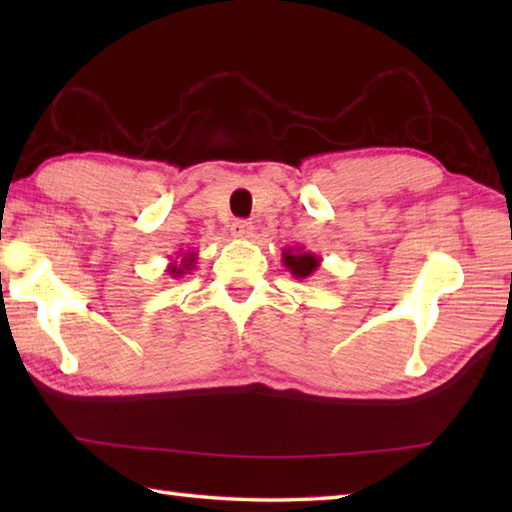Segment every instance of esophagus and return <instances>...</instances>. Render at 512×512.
Wrapping results in <instances>:
<instances>
[{"label": "esophagus", "mask_w": 512, "mask_h": 512, "mask_svg": "<svg viewBox=\"0 0 512 512\" xmlns=\"http://www.w3.org/2000/svg\"><path fill=\"white\" fill-rule=\"evenodd\" d=\"M253 223H248V221H235L230 225V232H232V237H237V239H250L253 237Z\"/></svg>", "instance_id": "esophagus-1"}]
</instances>
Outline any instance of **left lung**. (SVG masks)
Returning a JSON list of instances; mask_svg holds the SVG:
<instances>
[{
    "label": "left lung",
    "instance_id": "obj_1",
    "mask_svg": "<svg viewBox=\"0 0 512 512\" xmlns=\"http://www.w3.org/2000/svg\"><path fill=\"white\" fill-rule=\"evenodd\" d=\"M282 264L287 266L293 277L298 280H307V277L314 275L320 266V257L314 253H307L302 248H284L282 253Z\"/></svg>",
    "mask_w": 512,
    "mask_h": 512
}]
</instances>
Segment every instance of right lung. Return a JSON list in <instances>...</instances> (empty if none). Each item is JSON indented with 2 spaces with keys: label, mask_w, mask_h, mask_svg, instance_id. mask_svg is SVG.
Returning <instances> with one entry per match:
<instances>
[{
  "label": "right lung",
  "mask_w": 512,
  "mask_h": 512,
  "mask_svg": "<svg viewBox=\"0 0 512 512\" xmlns=\"http://www.w3.org/2000/svg\"><path fill=\"white\" fill-rule=\"evenodd\" d=\"M196 253H185L183 257H176V259H171V264L167 266V273L171 275V277H183L185 273H189V271H194V266H196Z\"/></svg>",
  "instance_id": "1"
}]
</instances>
